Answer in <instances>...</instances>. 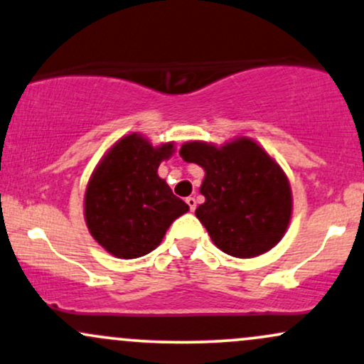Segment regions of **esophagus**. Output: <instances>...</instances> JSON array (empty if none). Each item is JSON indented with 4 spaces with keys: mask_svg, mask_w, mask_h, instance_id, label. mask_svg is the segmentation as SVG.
Returning a JSON list of instances; mask_svg holds the SVG:
<instances>
[{
    "mask_svg": "<svg viewBox=\"0 0 364 364\" xmlns=\"http://www.w3.org/2000/svg\"><path fill=\"white\" fill-rule=\"evenodd\" d=\"M186 203H188V207H190V210L195 212V208H196V200H195V196H188Z\"/></svg>",
    "mask_w": 364,
    "mask_h": 364,
    "instance_id": "34e87169",
    "label": "esophagus"
}]
</instances>
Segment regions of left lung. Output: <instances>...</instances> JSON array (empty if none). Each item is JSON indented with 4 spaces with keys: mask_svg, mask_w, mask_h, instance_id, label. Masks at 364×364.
Masks as SVG:
<instances>
[{
    "mask_svg": "<svg viewBox=\"0 0 364 364\" xmlns=\"http://www.w3.org/2000/svg\"><path fill=\"white\" fill-rule=\"evenodd\" d=\"M179 156L205 171L200 186L205 202L195 215L217 248L253 258L282 240L292 215L289 179L257 141L237 136L217 147L191 140L181 145Z\"/></svg>",
    "mask_w": 364,
    "mask_h": 364,
    "instance_id": "1",
    "label": "left lung"
}]
</instances>
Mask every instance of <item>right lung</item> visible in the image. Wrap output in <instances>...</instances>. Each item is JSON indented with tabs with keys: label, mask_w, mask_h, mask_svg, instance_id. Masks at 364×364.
Returning <instances> with one entry per match:
<instances>
[{
	"label": "right lung",
	"mask_w": 364,
	"mask_h": 364,
	"mask_svg": "<svg viewBox=\"0 0 364 364\" xmlns=\"http://www.w3.org/2000/svg\"><path fill=\"white\" fill-rule=\"evenodd\" d=\"M174 141L152 145L129 133L104 154L92 171L83 198L89 232L116 258L144 257L161 245L169 225L190 207L157 174Z\"/></svg>",
	"instance_id": "add662e5"
}]
</instances>
